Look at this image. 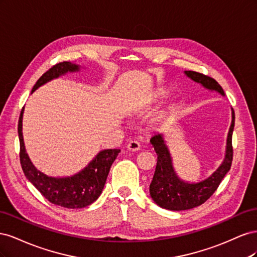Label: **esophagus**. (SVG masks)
Wrapping results in <instances>:
<instances>
[{
    "mask_svg": "<svg viewBox=\"0 0 257 257\" xmlns=\"http://www.w3.org/2000/svg\"><path fill=\"white\" fill-rule=\"evenodd\" d=\"M126 148H127V150H130V151H138L139 149H141V145H139L138 142L132 141L127 144Z\"/></svg>",
    "mask_w": 257,
    "mask_h": 257,
    "instance_id": "1",
    "label": "esophagus"
}]
</instances>
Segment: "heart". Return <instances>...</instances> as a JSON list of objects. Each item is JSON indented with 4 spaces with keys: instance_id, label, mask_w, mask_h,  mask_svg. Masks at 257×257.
I'll return each instance as SVG.
<instances>
[{
    "instance_id": "obj_1",
    "label": "heart",
    "mask_w": 257,
    "mask_h": 257,
    "mask_svg": "<svg viewBox=\"0 0 257 257\" xmlns=\"http://www.w3.org/2000/svg\"><path fill=\"white\" fill-rule=\"evenodd\" d=\"M166 95V92L164 90H159L157 93H155V97H164Z\"/></svg>"
}]
</instances>
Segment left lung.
<instances>
[{
	"label": "left lung",
	"instance_id": "8db88e82",
	"mask_svg": "<svg viewBox=\"0 0 257 257\" xmlns=\"http://www.w3.org/2000/svg\"><path fill=\"white\" fill-rule=\"evenodd\" d=\"M184 74L190 79L195 81L210 91H215L225 96L221 85L211 77H208L197 72L184 71ZM235 126V112L231 108V124L226 139V150L221 165L216 168L207 179L199 182H188L179 178L173 165V159L162 133L154 134L150 143L158 155L157 167L150 184V195L154 203L161 208L172 211L189 210L204 204L207 199L220 185L222 179L225 177L231 166L232 162V146L231 137Z\"/></svg>",
	"mask_w": 257,
	"mask_h": 257
}]
</instances>
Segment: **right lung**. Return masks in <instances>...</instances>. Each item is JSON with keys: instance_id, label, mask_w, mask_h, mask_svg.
I'll return each mask as SVG.
<instances>
[{"instance_id": "add662e5", "label": "right lung", "mask_w": 257, "mask_h": 257, "mask_svg": "<svg viewBox=\"0 0 257 257\" xmlns=\"http://www.w3.org/2000/svg\"><path fill=\"white\" fill-rule=\"evenodd\" d=\"M79 71V65L71 63V62H61L52 66L37 80L32 89V93L43 84L59 78L62 75ZM23 111H25V107L22 108L19 116L18 135L20 142V163L28 180L51 204L69 209H79L94 203L102 194L109 169L118 157L120 149L99 151L87 166L73 176L62 178L49 177L40 172L33 165L26 151L22 135Z\"/></svg>"}]
</instances>
